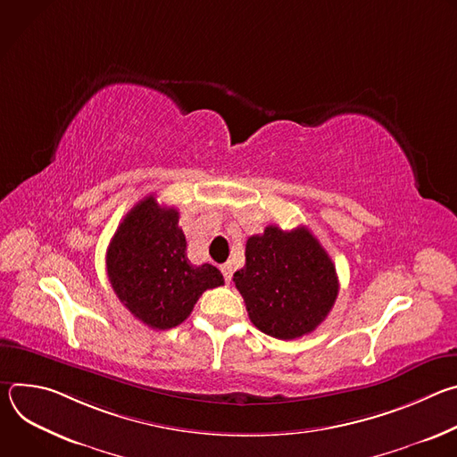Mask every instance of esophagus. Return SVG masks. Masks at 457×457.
Here are the masks:
<instances>
[{
    "label": "esophagus",
    "instance_id": "1",
    "mask_svg": "<svg viewBox=\"0 0 457 457\" xmlns=\"http://www.w3.org/2000/svg\"><path fill=\"white\" fill-rule=\"evenodd\" d=\"M220 271H222V275H224L226 284H229V282H231V278H233V268H231V264H224V266H220Z\"/></svg>",
    "mask_w": 457,
    "mask_h": 457
}]
</instances>
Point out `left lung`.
<instances>
[{"mask_svg": "<svg viewBox=\"0 0 457 457\" xmlns=\"http://www.w3.org/2000/svg\"><path fill=\"white\" fill-rule=\"evenodd\" d=\"M256 329L295 340L328 318L338 296L331 256L307 228L268 226L245 242V264L233 275Z\"/></svg>", "mask_w": 457, "mask_h": 457, "instance_id": "8db88e82", "label": "left lung"}]
</instances>
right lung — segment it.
<instances>
[{
  "instance_id": "1",
  "label": "right lung",
  "mask_w": 457,
  "mask_h": 457,
  "mask_svg": "<svg viewBox=\"0 0 457 457\" xmlns=\"http://www.w3.org/2000/svg\"><path fill=\"white\" fill-rule=\"evenodd\" d=\"M179 212L159 206L154 195L126 213L108 251V280L137 320L152 329H171L182 323L206 289L224 286L212 266H195L186 253Z\"/></svg>"
}]
</instances>
